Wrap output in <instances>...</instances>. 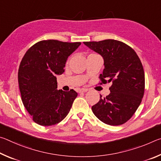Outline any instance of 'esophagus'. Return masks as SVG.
<instances>
[{"mask_svg":"<svg viewBox=\"0 0 161 161\" xmlns=\"http://www.w3.org/2000/svg\"><path fill=\"white\" fill-rule=\"evenodd\" d=\"M89 89H86V88H81V89H80L78 90L79 93H84V92H86L87 91H88Z\"/></svg>","mask_w":161,"mask_h":161,"instance_id":"34e87169","label":"esophagus"}]
</instances>
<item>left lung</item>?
I'll return each instance as SVG.
<instances>
[{"label":"left lung","mask_w":161,"mask_h":161,"mask_svg":"<svg viewBox=\"0 0 161 161\" xmlns=\"http://www.w3.org/2000/svg\"><path fill=\"white\" fill-rule=\"evenodd\" d=\"M102 56L104 69L99 76L100 84L111 82L110 94L92 106L100 121L119 126L131 118L141 104L145 90V75L136 52L125 43L115 40L84 42Z\"/></svg>","instance_id":"1"}]
</instances>
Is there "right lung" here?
<instances>
[{
	"instance_id": "add662e5",
	"label": "right lung",
	"mask_w": 161,
	"mask_h": 161,
	"mask_svg": "<svg viewBox=\"0 0 161 161\" xmlns=\"http://www.w3.org/2000/svg\"><path fill=\"white\" fill-rule=\"evenodd\" d=\"M81 42L42 40L28 49L20 62L18 84L22 102L35 123L53 126L69 112L77 93L58 90L57 75L64 72L67 59Z\"/></svg>"
}]
</instances>
